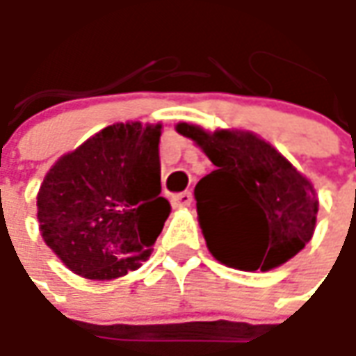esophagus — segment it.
<instances>
[{
    "label": "esophagus",
    "mask_w": 356,
    "mask_h": 356,
    "mask_svg": "<svg viewBox=\"0 0 356 356\" xmlns=\"http://www.w3.org/2000/svg\"><path fill=\"white\" fill-rule=\"evenodd\" d=\"M172 206L174 208H186L192 204V192H180V194H174L170 198Z\"/></svg>",
    "instance_id": "obj_1"
}]
</instances>
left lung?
<instances>
[{"mask_svg": "<svg viewBox=\"0 0 356 356\" xmlns=\"http://www.w3.org/2000/svg\"><path fill=\"white\" fill-rule=\"evenodd\" d=\"M176 130L216 166L196 184L194 198L208 250L218 261L267 271L305 248L319 202L307 178L271 144L250 132L208 134L186 122Z\"/></svg>", "mask_w": 356, "mask_h": 356, "instance_id": "8db88e82", "label": "left lung"}]
</instances>
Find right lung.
I'll list each match as a JSON object with an SVG mask.
<instances>
[{
	"instance_id": "obj_1",
	"label": "right lung",
	"mask_w": 356,
	"mask_h": 356,
	"mask_svg": "<svg viewBox=\"0 0 356 356\" xmlns=\"http://www.w3.org/2000/svg\"><path fill=\"white\" fill-rule=\"evenodd\" d=\"M158 143L160 124H113L47 172L37 194L41 236L76 275L115 280L150 255L170 213Z\"/></svg>"
}]
</instances>
